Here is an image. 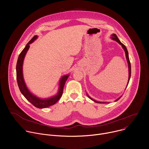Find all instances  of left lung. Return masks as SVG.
<instances>
[{"label": "left lung", "instance_id": "obj_1", "mask_svg": "<svg viewBox=\"0 0 149 149\" xmlns=\"http://www.w3.org/2000/svg\"><path fill=\"white\" fill-rule=\"evenodd\" d=\"M112 39H114V40H116L117 42H118V43L120 44V45H121V46H122V47L123 48V49H124V51H125V56H126V58H127V62H128V64H129V80H130V76H131V64H130V59H129V54H128V51H127V48L125 47V46L123 44H122L121 42H120V40L118 39V37L117 36V35H116V34H113V35H112ZM129 82H128V83H129ZM88 97L91 99V100H92L93 101H94V102H97V103H106V102H98V101H95V100H93V98H91L90 97H89L88 96ZM121 98V97H120ZM120 98H119L118 99H117V100H116V101H117V100H118Z\"/></svg>", "mask_w": 149, "mask_h": 149}]
</instances>
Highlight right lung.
Here are the masks:
<instances>
[{
	"instance_id": "obj_1",
	"label": "right lung",
	"mask_w": 149,
	"mask_h": 149,
	"mask_svg": "<svg viewBox=\"0 0 149 149\" xmlns=\"http://www.w3.org/2000/svg\"><path fill=\"white\" fill-rule=\"evenodd\" d=\"M37 38V36H34L31 40L28 42L25 48L20 52L19 55L17 63H16V79L18 84L19 88L24 96L36 108L39 109H44L49 107V106L55 104L61 98L63 93V89L64 87V85L65 84L66 81L67 80L69 75H67L63 76L59 82V88L58 94L54 97H52L50 98L47 99H40L38 98L37 97L33 95L32 93L27 88L26 84L25 83L24 77H23V72H22V65L23 62L25 58V56L29 48V44L33 42Z\"/></svg>"
}]
</instances>
